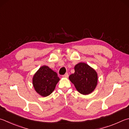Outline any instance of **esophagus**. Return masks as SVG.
<instances>
[{
    "mask_svg": "<svg viewBox=\"0 0 129 129\" xmlns=\"http://www.w3.org/2000/svg\"><path fill=\"white\" fill-rule=\"evenodd\" d=\"M68 77H69L68 73H65L64 76H63V77H64V78H68Z\"/></svg>",
    "mask_w": 129,
    "mask_h": 129,
    "instance_id": "1",
    "label": "esophagus"
}]
</instances>
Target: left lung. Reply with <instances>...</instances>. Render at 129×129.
I'll return each mask as SVG.
<instances>
[{"instance_id": "8db88e82", "label": "left lung", "mask_w": 129, "mask_h": 129, "mask_svg": "<svg viewBox=\"0 0 129 129\" xmlns=\"http://www.w3.org/2000/svg\"><path fill=\"white\" fill-rule=\"evenodd\" d=\"M74 73L70 75L69 80L78 92L88 95L94 91L98 84V74L94 69L85 62L75 65Z\"/></svg>"}]
</instances>
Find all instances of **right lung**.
<instances>
[{"instance_id": "1", "label": "right lung", "mask_w": 129, "mask_h": 129, "mask_svg": "<svg viewBox=\"0 0 129 129\" xmlns=\"http://www.w3.org/2000/svg\"><path fill=\"white\" fill-rule=\"evenodd\" d=\"M60 81L56 73L48 66L41 67L33 77V85L36 92L42 96L50 95Z\"/></svg>"}]
</instances>
